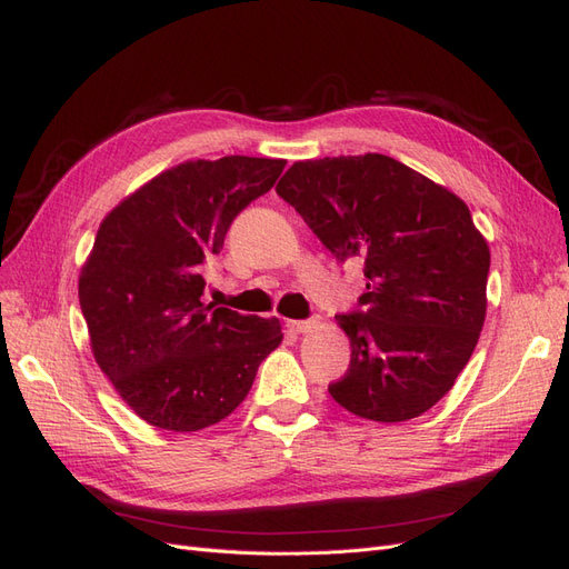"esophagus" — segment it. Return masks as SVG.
<instances>
[{
    "label": "esophagus",
    "instance_id": "34e87169",
    "mask_svg": "<svg viewBox=\"0 0 569 569\" xmlns=\"http://www.w3.org/2000/svg\"><path fill=\"white\" fill-rule=\"evenodd\" d=\"M287 327L291 332L303 335V332H311L316 327V320H287Z\"/></svg>",
    "mask_w": 569,
    "mask_h": 569
}]
</instances>
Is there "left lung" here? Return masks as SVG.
Returning a JSON list of instances; mask_svg holds the SVG:
<instances>
[{
    "label": "left lung",
    "instance_id": "8db88e82",
    "mask_svg": "<svg viewBox=\"0 0 569 569\" xmlns=\"http://www.w3.org/2000/svg\"><path fill=\"white\" fill-rule=\"evenodd\" d=\"M278 194L368 278L363 311L335 318L351 366L332 399L375 422L422 416L451 391L487 318L491 253L468 203L385 153L297 161Z\"/></svg>",
    "mask_w": 569,
    "mask_h": 569
}]
</instances>
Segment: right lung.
Wrapping results in <instances>:
<instances>
[{"mask_svg": "<svg viewBox=\"0 0 569 569\" xmlns=\"http://www.w3.org/2000/svg\"><path fill=\"white\" fill-rule=\"evenodd\" d=\"M284 159L184 161L107 213L80 268L90 349L137 418L199 432L247 399L261 360L282 343L278 318L203 303V263L230 222L280 178Z\"/></svg>", "mask_w": 569, "mask_h": 569, "instance_id": "1", "label": "right lung"}]
</instances>
